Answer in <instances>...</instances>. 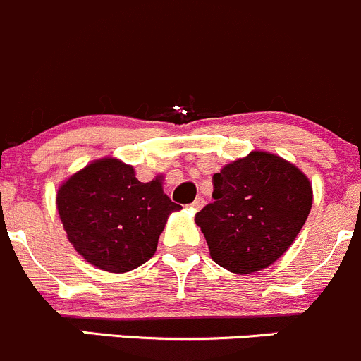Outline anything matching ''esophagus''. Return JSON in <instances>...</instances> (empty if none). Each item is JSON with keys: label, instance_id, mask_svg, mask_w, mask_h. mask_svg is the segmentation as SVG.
I'll return each instance as SVG.
<instances>
[{"label": "esophagus", "instance_id": "1", "mask_svg": "<svg viewBox=\"0 0 361 361\" xmlns=\"http://www.w3.org/2000/svg\"><path fill=\"white\" fill-rule=\"evenodd\" d=\"M203 205H205V202H203V198H196L195 202H192L191 205H189V207H191V210L198 212V210H202Z\"/></svg>", "mask_w": 361, "mask_h": 361}]
</instances>
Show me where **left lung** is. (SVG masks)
Listing matches in <instances>:
<instances>
[{
  "instance_id": "obj_1",
  "label": "left lung",
  "mask_w": 361,
  "mask_h": 361,
  "mask_svg": "<svg viewBox=\"0 0 361 361\" xmlns=\"http://www.w3.org/2000/svg\"><path fill=\"white\" fill-rule=\"evenodd\" d=\"M214 202L196 214L219 266L250 274L281 257L302 229L311 205V182L292 163L252 151L215 173Z\"/></svg>"
}]
</instances>
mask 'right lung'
I'll list each match as a JSON object with an SVG mask.
<instances>
[{
	"instance_id": "add662e5",
	"label": "right lung",
	"mask_w": 361,
	"mask_h": 361,
	"mask_svg": "<svg viewBox=\"0 0 361 361\" xmlns=\"http://www.w3.org/2000/svg\"><path fill=\"white\" fill-rule=\"evenodd\" d=\"M57 210L78 254L109 273L149 261L172 212L180 210L161 182H140L116 158L90 163L57 191Z\"/></svg>"
}]
</instances>
